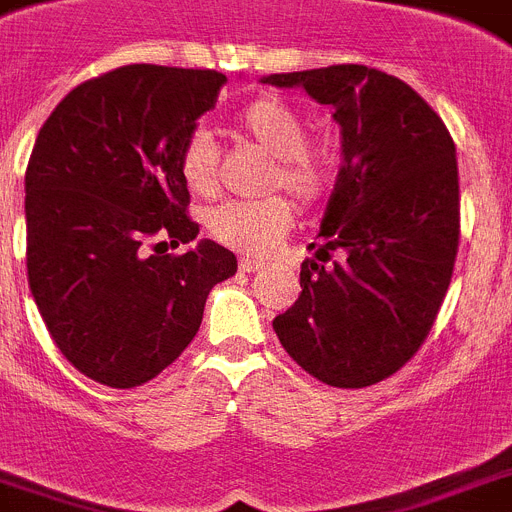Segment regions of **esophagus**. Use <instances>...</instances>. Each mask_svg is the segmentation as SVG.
Returning <instances> with one entry per match:
<instances>
[{
    "instance_id": "esophagus-1",
    "label": "esophagus",
    "mask_w": 512,
    "mask_h": 512,
    "mask_svg": "<svg viewBox=\"0 0 512 512\" xmlns=\"http://www.w3.org/2000/svg\"><path fill=\"white\" fill-rule=\"evenodd\" d=\"M239 268H242L244 273H255V270L263 268V263H260V260H252V257H242V260H239Z\"/></svg>"
}]
</instances>
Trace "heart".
<instances>
[{
    "label": "heart",
    "mask_w": 512,
    "mask_h": 512,
    "mask_svg": "<svg viewBox=\"0 0 512 512\" xmlns=\"http://www.w3.org/2000/svg\"><path fill=\"white\" fill-rule=\"evenodd\" d=\"M236 130L273 156L263 190H286L299 203L309 205L328 192L336 171V153L328 143L309 140L307 122L299 111L278 96H263L236 114ZM216 137L208 130H192L184 137L176 169L192 195L210 197L218 190ZM294 223V208L283 195L257 200H226L208 210V234L242 255L260 257L276 247Z\"/></svg>",
    "instance_id": "b5f03b06"
}]
</instances>
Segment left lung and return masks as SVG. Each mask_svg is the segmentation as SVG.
Instances as JSON below:
<instances>
[{
	"mask_svg": "<svg viewBox=\"0 0 512 512\" xmlns=\"http://www.w3.org/2000/svg\"><path fill=\"white\" fill-rule=\"evenodd\" d=\"M333 106L343 166L304 260L302 294L273 320L304 372L333 388H367L395 375L435 325L461 234L455 143L411 85L364 64L263 77ZM315 244L309 247L315 249Z\"/></svg>",
	"mask_w": 512,
	"mask_h": 512,
	"instance_id": "1",
	"label": "left lung"
}]
</instances>
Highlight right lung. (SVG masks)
I'll return each mask as SVG.
<instances>
[{
	"instance_id": "right-lung-1",
	"label": "right lung",
	"mask_w": 512,
	"mask_h": 512,
	"mask_svg": "<svg viewBox=\"0 0 512 512\" xmlns=\"http://www.w3.org/2000/svg\"><path fill=\"white\" fill-rule=\"evenodd\" d=\"M226 75L127 64L85 80L41 127L25 171L28 286L64 359L109 388L161 375L236 257L205 242L176 169Z\"/></svg>"
}]
</instances>
